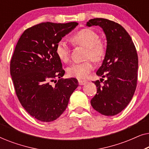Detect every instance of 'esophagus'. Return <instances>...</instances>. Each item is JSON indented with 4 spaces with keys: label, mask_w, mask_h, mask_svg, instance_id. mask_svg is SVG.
I'll return each instance as SVG.
<instances>
[{
    "label": "esophagus",
    "mask_w": 149,
    "mask_h": 149,
    "mask_svg": "<svg viewBox=\"0 0 149 149\" xmlns=\"http://www.w3.org/2000/svg\"><path fill=\"white\" fill-rule=\"evenodd\" d=\"M87 83V81H82V80H79V84L80 85H85Z\"/></svg>",
    "instance_id": "34e87169"
}]
</instances>
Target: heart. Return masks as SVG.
I'll return each mask as SVG.
<instances>
[{
    "label": "heart",
    "instance_id": "heart-1",
    "mask_svg": "<svg viewBox=\"0 0 149 149\" xmlns=\"http://www.w3.org/2000/svg\"><path fill=\"white\" fill-rule=\"evenodd\" d=\"M72 40L75 44L87 48L85 58L91 59L94 62L102 60L106 53L104 44L100 41L99 34L88 28L81 30L72 36ZM56 54L59 59L64 62H68L70 58V49L67 42L60 40L56 45ZM93 65L91 60L83 62L74 63L67 68V73L71 77L84 79L93 70Z\"/></svg>",
    "mask_w": 149,
    "mask_h": 149
}]
</instances>
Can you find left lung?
Returning a JSON list of instances; mask_svg holds the SVG:
<instances>
[{"instance_id":"8db88e82","label":"left lung","mask_w":149,"mask_h":149,"mask_svg":"<svg viewBox=\"0 0 149 149\" xmlns=\"http://www.w3.org/2000/svg\"><path fill=\"white\" fill-rule=\"evenodd\" d=\"M87 26H99L107 38V50L102 66L96 74L103 79L94 81L97 93L91 104L95 111L105 116L121 113L128 105L137 84L138 58L131 37L125 28L111 20L94 18Z\"/></svg>"}]
</instances>
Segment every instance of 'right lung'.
I'll use <instances>...</instances> for the list:
<instances>
[{
    "instance_id": "right-lung-1",
    "label": "right lung",
    "mask_w": 149,
    "mask_h": 149,
    "mask_svg": "<svg viewBox=\"0 0 149 149\" xmlns=\"http://www.w3.org/2000/svg\"><path fill=\"white\" fill-rule=\"evenodd\" d=\"M77 22H45L28 28L20 36L10 64L16 95L32 117L42 122L58 119L66 110L77 87L74 78L64 79L65 71L56 45ZM58 78L54 86L50 81Z\"/></svg>"
}]
</instances>
